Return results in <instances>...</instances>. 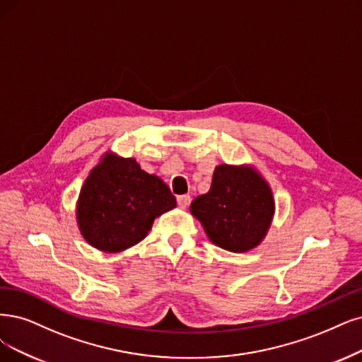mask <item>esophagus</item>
<instances>
[{
	"mask_svg": "<svg viewBox=\"0 0 362 362\" xmlns=\"http://www.w3.org/2000/svg\"><path fill=\"white\" fill-rule=\"evenodd\" d=\"M191 203V197L189 195H179L177 197V204L180 209H186Z\"/></svg>",
	"mask_w": 362,
	"mask_h": 362,
	"instance_id": "esophagus-1",
	"label": "esophagus"
}]
</instances>
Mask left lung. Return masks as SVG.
Wrapping results in <instances>:
<instances>
[{
    "label": "left lung",
    "instance_id": "left-lung-1",
    "mask_svg": "<svg viewBox=\"0 0 362 362\" xmlns=\"http://www.w3.org/2000/svg\"><path fill=\"white\" fill-rule=\"evenodd\" d=\"M191 213L213 245L242 253L257 247L269 231L273 192L255 168L222 164L213 173L210 191L191 203Z\"/></svg>",
    "mask_w": 362,
    "mask_h": 362
}]
</instances>
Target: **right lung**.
I'll return each instance as SVG.
<instances>
[{
	"label": "right lung",
	"instance_id": "add662e5",
	"mask_svg": "<svg viewBox=\"0 0 362 362\" xmlns=\"http://www.w3.org/2000/svg\"><path fill=\"white\" fill-rule=\"evenodd\" d=\"M174 207L176 198L158 176L134 158L105 153L82 186L76 216L90 246L115 253L141 242L155 218Z\"/></svg>",
	"mask_w": 362,
	"mask_h": 362
}]
</instances>
